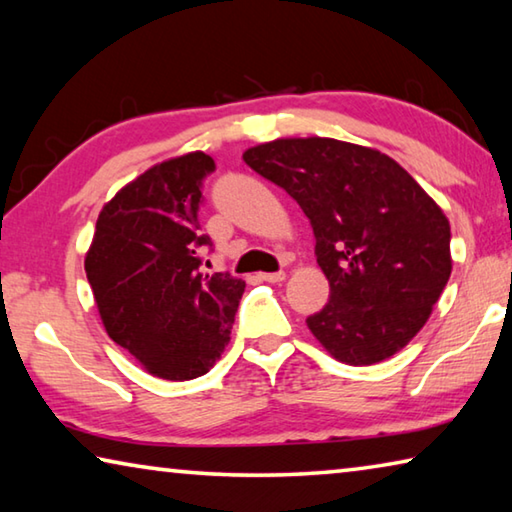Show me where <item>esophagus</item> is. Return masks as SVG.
Returning a JSON list of instances; mask_svg holds the SVG:
<instances>
[{"mask_svg": "<svg viewBox=\"0 0 512 512\" xmlns=\"http://www.w3.org/2000/svg\"><path fill=\"white\" fill-rule=\"evenodd\" d=\"M257 277L262 282H282L287 275H284V271H275V273H259Z\"/></svg>", "mask_w": 512, "mask_h": 512, "instance_id": "esophagus-1", "label": "esophagus"}]
</instances>
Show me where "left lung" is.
Instances as JSON below:
<instances>
[{
	"label": "left lung",
	"mask_w": 512,
	"mask_h": 512,
	"mask_svg": "<svg viewBox=\"0 0 512 512\" xmlns=\"http://www.w3.org/2000/svg\"><path fill=\"white\" fill-rule=\"evenodd\" d=\"M311 223L329 300L307 318L334 359L370 366L402 350L447 287L449 221L411 173L366 146L307 137L244 153Z\"/></svg>",
	"instance_id": "left-lung-1"
}]
</instances>
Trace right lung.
<instances>
[{
	"label": "right lung",
	"instance_id": "1",
	"mask_svg": "<svg viewBox=\"0 0 512 512\" xmlns=\"http://www.w3.org/2000/svg\"><path fill=\"white\" fill-rule=\"evenodd\" d=\"M214 169L198 151L144 171L103 205L85 257L108 336L160 379H196L214 366L246 289L230 273H201L212 239L198 210Z\"/></svg>",
	"mask_w": 512,
	"mask_h": 512
}]
</instances>
